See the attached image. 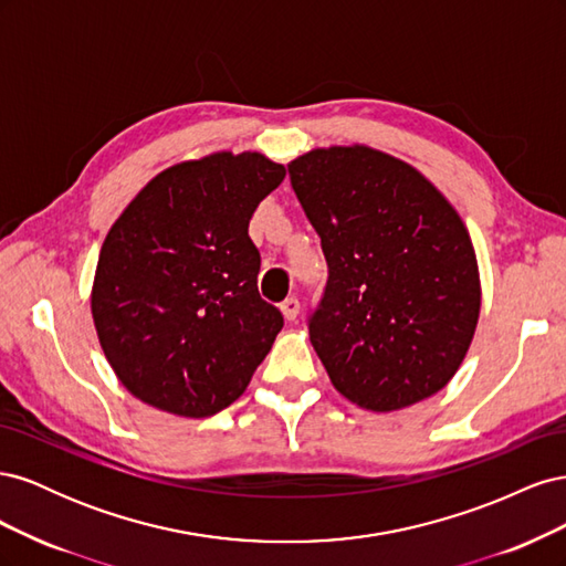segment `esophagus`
I'll return each mask as SVG.
<instances>
[{"instance_id": "obj_1", "label": "esophagus", "mask_w": 566, "mask_h": 566, "mask_svg": "<svg viewBox=\"0 0 566 566\" xmlns=\"http://www.w3.org/2000/svg\"><path fill=\"white\" fill-rule=\"evenodd\" d=\"M281 312L287 321H295L300 314V300L297 297H287L285 302H281Z\"/></svg>"}]
</instances>
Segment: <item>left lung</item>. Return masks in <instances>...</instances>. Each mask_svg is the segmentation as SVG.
I'll return each mask as SVG.
<instances>
[{
  "label": "left lung",
  "instance_id": "left-lung-1",
  "mask_svg": "<svg viewBox=\"0 0 566 566\" xmlns=\"http://www.w3.org/2000/svg\"><path fill=\"white\" fill-rule=\"evenodd\" d=\"M287 172L328 262L310 339L333 387L375 413L447 387L482 310L453 205L413 165L364 144L314 148Z\"/></svg>",
  "mask_w": 566,
  "mask_h": 566
}]
</instances>
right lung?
<instances>
[{
  "label": "right lung",
  "instance_id": "right-lung-1",
  "mask_svg": "<svg viewBox=\"0 0 566 566\" xmlns=\"http://www.w3.org/2000/svg\"><path fill=\"white\" fill-rule=\"evenodd\" d=\"M285 179L262 153L219 150L163 169L101 245L94 328L117 380L181 418L231 406L283 328L256 290L250 217Z\"/></svg>",
  "mask_w": 566,
  "mask_h": 566
}]
</instances>
